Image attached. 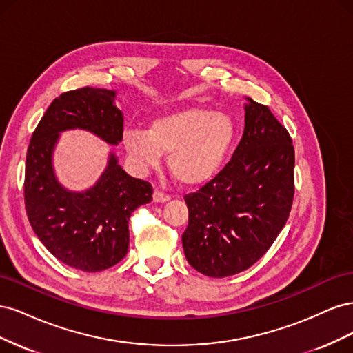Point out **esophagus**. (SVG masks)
Instances as JSON below:
<instances>
[{"label": "esophagus", "instance_id": "34e87169", "mask_svg": "<svg viewBox=\"0 0 353 353\" xmlns=\"http://www.w3.org/2000/svg\"><path fill=\"white\" fill-rule=\"evenodd\" d=\"M153 200H154L156 203H165V201L170 200V196L166 194V193H163V191H160V190H154Z\"/></svg>", "mask_w": 353, "mask_h": 353}]
</instances>
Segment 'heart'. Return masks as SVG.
Wrapping results in <instances>:
<instances>
[{
  "label": "heart",
  "mask_w": 353,
  "mask_h": 353,
  "mask_svg": "<svg viewBox=\"0 0 353 353\" xmlns=\"http://www.w3.org/2000/svg\"><path fill=\"white\" fill-rule=\"evenodd\" d=\"M236 140V126L225 113L184 109L156 117L150 130L126 128L123 145L141 170L160 163L168 154V168L179 183L194 185L215 175Z\"/></svg>",
  "instance_id": "heart-1"
}]
</instances>
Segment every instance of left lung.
Masks as SVG:
<instances>
[{
  "mask_svg": "<svg viewBox=\"0 0 353 353\" xmlns=\"http://www.w3.org/2000/svg\"><path fill=\"white\" fill-rule=\"evenodd\" d=\"M248 100L244 132L231 160L196 193L184 196L185 258L213 279L258 262L284 228L293 205L292 137L268 105Z\"/></svg>",
  "mask_w": 353,
  "mask_h": 353,
  "instance_id": "8db88e82",
  "label": "left lung"
}]
</instances>
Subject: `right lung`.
Returning a JSON list of instances; mask_svg holds the SVG:
<instances>
[{
  "label": "right lung",
  "instance_id": "add662e5",
  "mask_svg": "<svg viewBox=\"0 0 353 353\" xmlns=\"http://www.w3.org/2000/svg\"><path fill=\"white\" fill-rule=\"evenodd\" d=\"M116 92L85 87L50 104L30 138L25 170V208L30 227L59 261L85 272L121 262L130 245L131 213L152 201L153 187L132 178L110 154L97 184L83 193L63 188L52 170V150L66 130L90 131L109 144L123 138Z\"/></svg>",
  "mask_w": 353,
  "mask_h": 353
}]
</instances>
